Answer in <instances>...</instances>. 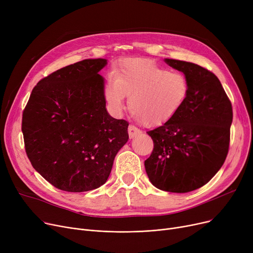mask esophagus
Returning <instances> with one entry per match:
<instances>
[{
  "label": "esophagus",
  "instance_id": "1",
  "mask_svg": "<svg viewBox=\"0 0 253 253\" xmlns=\"http://www.w3.org/2000/svg\"><path fill=\"white\" fill-rule=\"evenodd\" d=\"M140 133H141V131H140L139 129H137L136 127L131 126V125L128 127V134H129V138H130V139L136 137V136L139 135Z\"/></svg>",
  "mask_w": 253,
  "mask_h": 253
}]
</instances>
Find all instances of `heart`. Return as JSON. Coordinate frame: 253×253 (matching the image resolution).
Segmentation results:
<instances>
[{
    "mask_svg": "<svg viewBox=\"0 0 253 253\" xmlns=\"http://www.w3.org/2000/svg\"><path fill=\"white\" fill-rule=\"evenodd\" d=\"M189 92V80L182 73L150 59L127 58L109 76L103 94L112 113L121 114L127 95L131 113L147 127H159L181 110Z\"/></svg>",
    "mask_w": 253,
    "mask_h": 253,
    "instance_id": "obj_1",
    "label": "heart"
}]
</instances>
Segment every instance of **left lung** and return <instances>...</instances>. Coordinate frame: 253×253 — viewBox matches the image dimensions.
<instances>
[{
  "label": "left lung",
  "instance_id": "8db88e82",
  "mask_svg": "<svg viewBox=\"0 0 253 253\" xmlns=\"http://www.w3.org/2000/svg\"><path fill=\"white\" fill-rule=\"evenodd\" d=\"M164 61L188 78L190 92L168 123L147 132L154 150L144 167L157 189L189 193L206 184L227 158L232 103L214 74L193 62Z\"/></svg>",
  "mask_w": 253,
  "mask_h": 253
}]
</instances>
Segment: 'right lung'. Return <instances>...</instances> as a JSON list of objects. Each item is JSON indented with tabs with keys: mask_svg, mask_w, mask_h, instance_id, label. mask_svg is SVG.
I'll return each instance as SVG.
<instances>
[{
	"mask_svg": "<svg viewBox=\"0 0 253 253\" xmlns=\"http://www.w3.org/2000/svg\"><path fill=\"white\" fill-rule=\"evenodd\" d=\"M103 58L85 59L42 79L22 115L25 152L55 188L95 190L108 180L117 153L128 141V122L110 116L98 73Z\"/></svg>",
	"mask_w": 253,
	"mask_h": 253,
	"instance_id": "obj_1",
	"label": "right lung"
}]
</instances>
